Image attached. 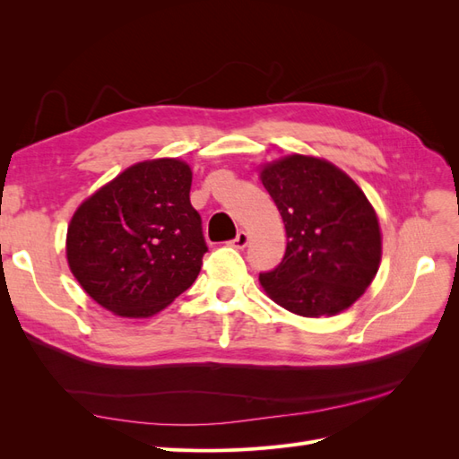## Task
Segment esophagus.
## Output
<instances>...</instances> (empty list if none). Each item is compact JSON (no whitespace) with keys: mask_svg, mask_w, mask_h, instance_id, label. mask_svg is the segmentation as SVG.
Instances as JSON below:
<instances>
[{"mask_svg":"<svg viewBox=\"0 0 459 459\" xmlns=\"http://www.w3.org/2000/svg\"><path fill=\"white\" fill-rule=\"evenodd\" d=\"M248 245V233L247 231H239L238 233V238H235L233 241H231V247H235V248H245Z\"/></svg>","mask_w":459,"mask_h":459,"instance_id":"34e87169","label":"esophagus"}]
</instances>
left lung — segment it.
Here are the masks:
<instances>
[{
    "label": "left lung",
    "instance_id": "left-lung-1",
    "mask_svg": "<svg viewBox=\"0 0 459 459\" xmlns=\"http://www.w3.org/2000/svg\"><path fill=\"white\" fill-rule=\"evenodd\" d=\"M260 182L287 235L280 266L258 277L264 293L304 317L351 308L383 253L379 218L362 187L333 162L299 152L260 164Z\"/></svg>",
    "mask_w": 459,
    "mask_h": 459
}]
</instances>
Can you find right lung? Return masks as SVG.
<instances>
[{"instance_id": "1", "label": "right lung", "mask_w": 459, "mask_h": 459, "mask_svg": "<svg viewBox=\"0 0 459 459\" xmlns=\"http://www.w3.org/2000/svg\"><path fill=\"white\" fill-rule=\"evenodd\" d=\"M191 179L186 160H142L76 208L66 230L68 268L108 312L151 317L197 280L206 243Z\"/></svg>"}]
</instances>
